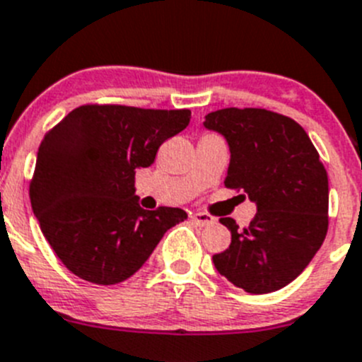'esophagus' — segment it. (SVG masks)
<instances>
[{
  "instance_id": "34e87169",
  "label": "esophagus",
  "mask_w": 362,
  "mask_h": 362,
  "mask_svg": "<svg viewBox=\"0 0 362 362\" xmlns=\"http://www.w3.org/2000/svg\"><path fill=\"white\" fill-rule=\"evenodd\" d=\"M191 219L197 223L198 227H207V225H212V223H214V218L205 214V212H192Z\"/></svg>"
}]
</instances>
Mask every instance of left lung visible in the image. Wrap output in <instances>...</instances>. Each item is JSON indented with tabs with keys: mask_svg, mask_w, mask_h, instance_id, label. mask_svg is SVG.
Wrapping results in <instances>:
<instances>
[{
	"mask_svg": "<svg viewBox=\"0 0 362 362\" xmlns=\"http://www.w3.org/2000/svg\"><path fill=\"white\" fill-rule=\"evenodd\" d=\"M204 127L230 148L225 185L257 205L243 230L232 218L219 219L232 243L212 262L246 293L282 289L313 261L329 228V178L318 151L295 119L266 109L216 110Z\"/></svg>",
	"mask_w": 362,
	"mask_h": 362,
	"instance_id": "1",
	"label": "left lung"
}]
</instances>
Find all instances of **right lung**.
Returning a JSON list of instances; mask_svg holds the SVG:
<instances>
[{
  "label": "right lung",
  "mask_w": 362,
  "mask_h": 362,
  "mask_svg": "<svg viewBox=\"0 0 362 362\" xmlns=\"http://www.w3.org/2000/svg\"><path fill=\"white\" fill-rule=\"evenodd\" d=\"M191 119V110L82 105L44 135L30 202L62 264L80 279L112 286L134 275L162 235L187 212L144 211L135 170Z\"/></svg>",
  "instance_id": "obj_1"
}]
</instances>
